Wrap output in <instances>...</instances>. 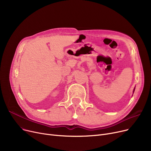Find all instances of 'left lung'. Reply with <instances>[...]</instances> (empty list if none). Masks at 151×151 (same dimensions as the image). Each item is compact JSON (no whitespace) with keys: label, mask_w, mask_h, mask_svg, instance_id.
<instances>
[{"label":"left lung","mask_w":151,"mask_h":151,"mask_svg":"<svg viewBox=\"0 0 151 151\" xmlns=\"http://www.w3.org/2000/svg\"><path fill=\"white\" fill-rule=\"evenodd\" d=\"M134 90H133V92H134Z\"/></svg>","instance_id":"left-lung-1"}]
</instances>
